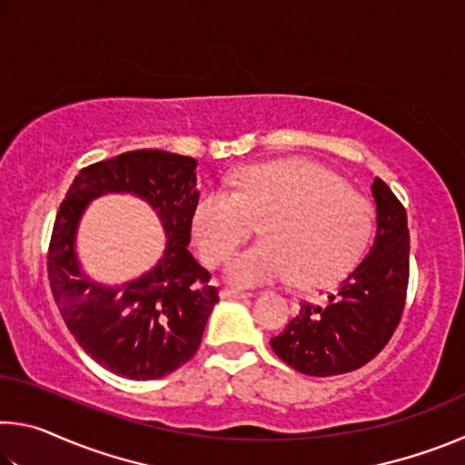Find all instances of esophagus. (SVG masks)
I'll return each instance as SVG.
<instances>
[{
    "label": "esophagus",
    "instance_id": "34e87169",
    "mask_svg": "<svg viewBox=\"0 0 465 465\" xmlns=\"http://www.w3.org/2000/svg\"><path fill=\"white\" fill-rule=\"evenodd\" d=\"M252 293L250 291H240V289H223L222 291V299H246Z\"/></svg>",
    "mask_w": 465,
    "mask_h": 465
}]
</instances>
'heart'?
Listing matches in <instances>:
<instances>
[{"label":"heart","mask_w":465,"mask_h":465,"mask_svg":"<svg viewBox=\"0 0 465 465\" xmlns=\"http://www.w3.org/2000/svg\"><path fill=\"white\" fill-rule=\"evenodd\" d=\"M235 193L211 188L194 204L193 235L209 264L225 261L262 222L264 240L238 252L225 274L256 287L293 279L322 287L352 269L371 235V209L334 172L308 160L243 168Z\"/></svg>","instance_id":"obj_1"}]
</instances>
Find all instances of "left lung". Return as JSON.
Instances as JSON below:
<instances>
[{
    "label": "left lung",
    "instance_id": "obj_1",
    "mask_svg": "<svg viewBox=\"0 0 465 465\" xmlns=\"http://www.w3.org/2000/svg\"><path fill=\"white\" fill-rule=\"evenodd\" d=\"M375 238L369 254L324 305L302 303L297 318L271 346L281 361L303 375L328 377L363 367L396 330L408 287L406 211L381 178L371 184Z\"/></svg>",
    "mask_w": 465,
    "mask_h": 465
}]
</instances>
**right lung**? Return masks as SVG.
Here are the masks:
<instances>
[{"instance_id": "obj_1", "label": "right lung", "mask_w": 465, "mask_h": 465, "mask_svg": "<svg viewBox=\"0 0 465 465\" xmlns=\"http://www.w3.org/2000/svg\"><path fill=\"white\" fill-rule=\"evenodd\" d=\"M131 193L155 211L167 248L137 280L106 286L76 258V230L92 200ZM196 160L162 149H135L80 170L54 219L49 281L69 332L108 371L147 381L183 367L199 349L209 313L219 302L211 274L188 252Z\"/></svg>"}]
</instances>
